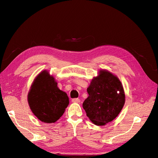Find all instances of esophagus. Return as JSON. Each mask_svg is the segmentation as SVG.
<instances>
[{
  "label": "esophagus",
  "instance_id": "34e87169",
  "mask_svg": "<svg viewBox=\"0 0 158 158\" xmlns=\"http://www.w3.org/2000/svg\"><path fill=\"white\" fill-rule=\"evenodd\" d=\"M72 102L73 103H79L80 102V100L78 98H74L72 99Z\"/></svg>",
  "mask_w": 158,
  "mask_h": 158
}]
</instances>
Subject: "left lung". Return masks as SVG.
<instances>
[{
	"mask_svg": "<svg viewBox=\"0 0 158 158\" xmlns=\"http://www.w3.org/2000/svg\"><path fill=\"white\" fill-rule=\"evenodd\" d=\"M89 96L83 103L87 116L94 125H106L120 113L125 103L120 80L107 70H99L87 88Z\"/></svg>",
	"mask_w": 158,
	"mask_h": 158,
	"instance_id": "8db88e82",
	"label": "left lung"
}]
</instances>
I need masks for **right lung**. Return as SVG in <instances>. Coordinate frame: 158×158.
<instances>
[{
	"label": "right lung",
	"instance_id": "add662e5",
	"mask_svg": "<svg viewBox=\"0 0 158 158\" xmlns=\"http://www.w3.org/2000/svg\"><path fill=\"white\" fill-rule=\"evenodd\" d=\"M27 102L34 115L45 123H54L69 104L67 94L57 86L53 76L44 70L37 74L27 94Z\"/></svg>",
	"mask_w": 158,
	"mask_h": 158
}]
</instances>
